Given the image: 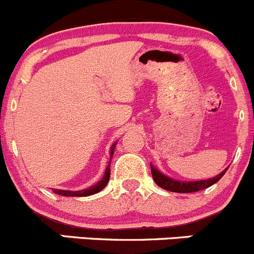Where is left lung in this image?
<instances>
[{
    "instance_id": "obj_1",
    "label": "left lung",
    "mask_w": 254,
    "mask_h": 254,
    "mask_svg": "<svg viewBox=\"0 0 254 254\" xmlns=\"http://www.w3.org/2000/svg\"><path fill=\"white\" fill-rule=\"evenodd\" d=\"M225 171H222L219 176L214 177V178L205 179V181H196V182H179L175 181V179L170 178V177L162 175L160 171L156 170L152 165H151V173H152L153 181L156 182L158 187L166 189V190L175 191V193H193V191L203 190V189L209 188L212 184L216 183L217 181L221 179V177L225 175Z\"/></svg>"
}]
</instances>
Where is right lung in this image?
Returning <instances> with one entry per match:
<instances>
[{
    "label": "right lung",
    "mask_w": 254,
    "mask_h": 254,
    "mask_svg": "<svg viewBox=\"0 0 254 254\" xmlns=\"http://www.w3.org/2000/svg\"><path fill=\"white\" fill-rule=\"evenodd\" d=\"M115 145H117V143H114L111 148V158L113 157V153H114ZM109 177H111V161H109L108 166H107L103 178H102L98 183L94 184L93 187H89V188L83 189V190H77V191L60 190V189H56L55 193L60 194V195H64V196H88V195H92V194H96V193H98V191H101L102 189L107 186V183H108V181H109Z\"/></svg>",
    "instance_id": "obj_1"
}]
</instances>
